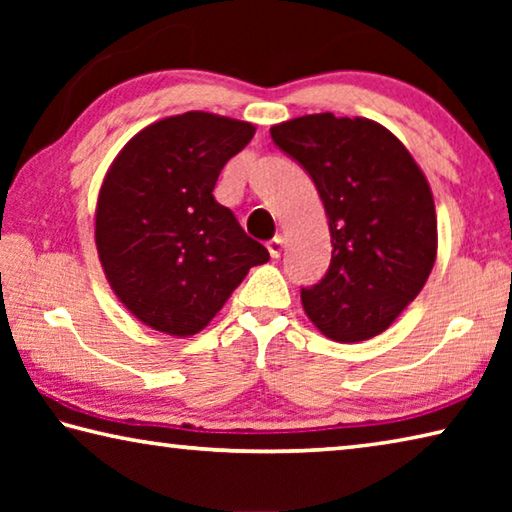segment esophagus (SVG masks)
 Instances as JSON below:
<instances>
[{
    "mask_svg": "<svg viewBox=\"0 0 512 512\" xmlns=\"http://www.w3.org/2000/svg\"><path fill=\"white\" fill-rule=\"evenodd\" d=\"M266 248H268V253H271V257H273V259H277V257L282 255L284 239H282V237H273V239L268 241V244H266Z\"/></svg>",
    "mask_w": 512,
    "mask_h": 512,
    "instance_id": "34e87169",
    "label": "esophagus"
}]
</instances>
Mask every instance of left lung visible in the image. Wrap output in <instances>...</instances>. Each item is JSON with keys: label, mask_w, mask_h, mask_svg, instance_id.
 Here are the masks:
<instances>
[{"label": "left lung", "mask_w": 512, "mask_h": 512, "mask_svg": "<svg viewBox=\"0 0 512 512\" xmlns=\"http://www.w3.org/2000/svg\"><path fill=\"white\" fill-rule=\"evenodd\" d=\"M302 164L325 205L332 262L302 307L327 339L357 343L393 325L422 291L436 262L431 187L406 146L377 121L296 117L271 128Z\"/></svg>", "instance_id": "obj_1"}]
</instances>
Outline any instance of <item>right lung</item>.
Returning <instances> with one entry per match:
<instances>
[{
  "label": "right lung",
  "mask_w": 512,
  "mask_h": 512,
  "mask_svg": "<svg viewBox=\"0 0 512 512\" xmlns=\"http://www.w3.org/2000/svg\"><path fill=\"white\" fill-rule=\"evenodd\" d=\"M253 135L250 121L183 112L131 137L103 178L99 262L121 305L155 332L198 334L250 268L268 262L212 196L225 162Z\"/></svg>",
  "instance_id": "add662e5"
}]
</instances>
